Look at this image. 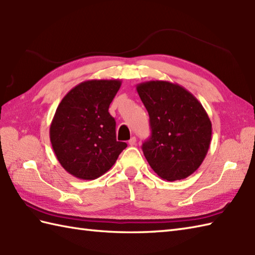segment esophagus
<instances>
[{"instance_id":"34e87169","label":"esophagus","mask_w":255,"mask_h":255,"mask_svg":"<svg viewBox=\"0 0 255 255\" xmlns=\"http://www.w3.org/2000/svg\"><path fill=\"white\" fill-rule=\"evenodd\" d=\"M128 143L130 144L131 147H133V145H136V143H137V139H136V137H132L130 140H129Z\"/></svg>"}]
</instances>
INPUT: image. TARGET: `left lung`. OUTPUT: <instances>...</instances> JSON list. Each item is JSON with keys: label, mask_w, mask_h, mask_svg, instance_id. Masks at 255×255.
Returning <instances> with one entry per match:
<instances>
[{"label": "left lung", "mask_w": 255, "mask_h": 255, "mask_svg": "<svg viewBox=\"0 0 255 255\" xmlns=\"http://www.w3.org/2000/svg\"><path fill=\"white\" fill-rule=\"evenodd\" d=\"M137 92L150 117L151 136L143 154L162 180L186 178L203 163L211 139V122L191 92L167 81H148Z\"/></svg>", "instance_id": "1"}]
</instances>
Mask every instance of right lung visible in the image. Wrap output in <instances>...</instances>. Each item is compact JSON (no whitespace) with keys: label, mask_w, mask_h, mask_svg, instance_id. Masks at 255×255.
I'll use <instances>...</instances> for the list:
<instances>
[{"label":"right lung","mask_w":255,"mask_h":255,"mask_svg":"<svg viewBox=\"0 0 255 255\" xmlns=\"http://www.w3.org/2000/svg\"><path fill=\"white\" fill-rule=\"evenodd\" d=\"M119 80H90L63 97L50 125L58 161L80 180H95L127 147L116 140V122L108 108L121 88Z\"/></svg>","instance_id":"obj_1"}]
</instances>
